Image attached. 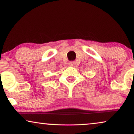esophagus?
I'll use <instances>...</instances> for the list:
<instances>
[{"label":"esophagus","mask_w":134,"mask_h":134,"mask_svg":"<svg viewBox=\"0 0 134 134\" xmlns=\"http://www.w3.org/2000/svg\"><path fill=\"white\" fill-rule=\"evenodd\" d=\"M69 65L71 66V67H74L75 65L74 61H70V62H69Z\"/></svg>","instance_id":"34e87169"}]
</instances>
